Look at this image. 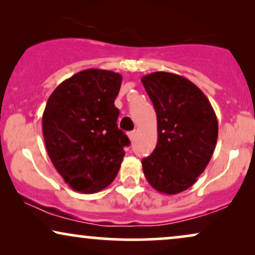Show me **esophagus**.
I'll return each mask as SVG.
<instances>
[{
    "label": "esophagus",
    "mask_w": 255,
    "mask_h": 255,
    "mask_svg": "<svg viewBox=\"0 0 255 255\" xmlns=\"http://www.w3.org/2000/svg\"><path fill=\"white\" fill-rule=\"evenodd\" d=\"M135 135H136V131H135V130H133V131H129V133H128V137H129V140H130V141H133V140H134Z\"/></svg>",
    "instance_id": "obj_1"
}]
</instances>
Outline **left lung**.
<instances>
[{
  "instance_id": "8db88e82",
  "label": "left lung",
  "mask_w": 255,
  "mask_h": 255,
  "mask_svg": "<svg viewBox=\"0 0 255 255\" xmlns=\"http://www.w3.org/2000/svg\"><path fill=\"white\" fill-rule=\"evenodd\" d=\"M157 117V144L142 159L143 174L158 192L189 189L215 151L218 121L205 94L186 78L169 72L142 77Z\"/></svg>"
}]
</instances>
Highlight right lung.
I'll return each instance as SVG.
<instances>
[{
    "mask_svg": "<svg viewBox=\"0 0 255 255\" xmlns=\"http://www.w3.org/2000/svg\"><path fill=\"white\" fill-rule=\"evenodd\" d=\"M121 74L88 69L64 80L47 99L43 135L53 167L71 188L94 193L117 177L129 138L118 128L114 100Z\"/></svg>",
    "mask_w": 255,
    "mask_h": 255,
    "instance_id": "right-lung-1",
    "label": "right lung"
}]
</instances>
